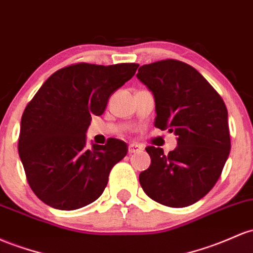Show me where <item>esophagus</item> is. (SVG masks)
I'll return each instance as SVG.
<instances>
[{
    "label": "esophagus",
    "instance_id": "esophagus-1",
    "mask_svg": "<svg viewBox=\"0 0 253 253\" xmlns=\"http://www.w3.org/2000/svg\"><path fill=\"white\" fill-rule=\"evenodd\" d=\"M140 150H141V148L139 145H137V144H129V146H128L129 154H134V152L140 151Z\"/></svg>",
    "mask_w": 253,
    "mask_h": 253
}]
</instances>
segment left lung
<instances>
[{
  "label": "left lung",
  "mask_w": 253,
  "mask_h": 253,
  "mask_svg": "<svg viewBox=\"0 0 253 253\" xmlns=\"http://www.w3.org/2000/svg\"><path fill=\"white\" fill-rule=\"evenodd\" d=\"M137 78L154 93L155 126L177 135V146L168 154L145 149L151 165L139 174L140 186L157 203L188 207L209 193L229 156L226 104L197 69L181 61L144 65Z\"/></svg>",
  "instance_id": "obj_1"
}]
</instances>
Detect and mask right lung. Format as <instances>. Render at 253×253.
<instances>
[{
  "mask_svg": "<svg viewBox=\"0 0 253 253\" xmlns=\"http://www.w3.org/2000/svg\"><path fill=\"white\" fill-rule=\"evenodd\" d=\"M138 63L112 66L80 62L45 80L25 108L19 156L27 182L43 203L76 210L95 202L112 168L126 156L125 141L86 148L91 116L104 113L108 99L134 76Z\"/></svg>",
  "mask_w": 253,
  "mask_h": 253,
  "instance_id": "obj_1",
  "label": "right lung"
}]
</instances>
